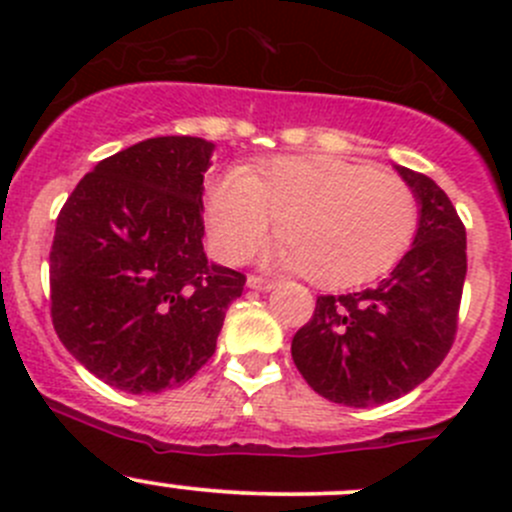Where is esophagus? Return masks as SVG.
I'll use <instances>...</instances> for the list:
<instances>
[{"mask_svg":"<svg viewBox=\"0 0 512 512\" xmlns=\"http://www.w3.org/2000/svg\"><path fill=\"white\" fill-rule=\"evenodd\" d=\"M277 282L275 280H267V277L262 275H250L247 277V287L250 289H260V292H270L272 287H275Z\"/></svg>","mask_w":512,"mask_h":512,"instance_id":"obj_1","label":"esophagus"}]
</instances>
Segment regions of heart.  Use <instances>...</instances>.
<instances>
[{"instance_id": "b5f03b06", "label": "heart", "mask_w": 512, "mask_h": 512, "mask_svg": "<svg viewBox=\"0 0 512 512\" xmlns=\"http://www.w3.org/2000/svg\"><path fill=\"white\" fill-rule=\"evenodd\" d=\"M421 205L409 183L337 158H280L213 185L208 225L230 260L250 255L277 220L282 265L329 287L359 285L401 260Z\"/></svg>"}]
</instances>
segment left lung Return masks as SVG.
<instances>
[{"label":"left lung","mask_w":512,"mask_h":512,"mask_svg":"<svg viewBox=\"0 0 512 512\" xmlns=\"http://www.w3.org/2000/svg\"><path fill=\"white\" fill-rule=\"evenodd\" d=\"M414 188L421 220L414 247L386 280L317 297L294 334L292 359L324 399L354 409L409 394L451 352L466 282V225L428 175L399 168Z\"/></svg>","instance_id":"left-lung-1"}]
</instances>
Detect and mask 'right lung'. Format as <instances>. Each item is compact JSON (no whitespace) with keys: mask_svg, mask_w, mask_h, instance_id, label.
Returning a JSON list of instances; mask_svg holds the SVG:
<instances>
[{"mask_svg":"<svg viewBox=\"0 0 512 512\" xmlns=\"http://www.w3.org/2000/svg\"><path fill=\"white\" fill-rule=\"evenodd\" d=\"M215 143L160 136L103 158L56 218L51 322L91 374L128 394L193 379L215 354L242 272L203 252Z\"/></svg>","mask_w":512,"mask_h":512,"instance_id":"right-lung-1","label":"right lung"}]
</instances>
